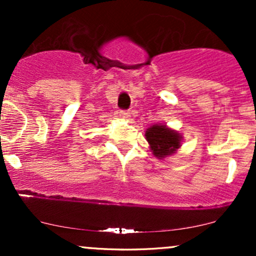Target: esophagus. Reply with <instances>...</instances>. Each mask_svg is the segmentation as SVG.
Segmentation results:
<instances>
[{
	"mask_svg": "<svg viewBox=\"0 0 256 256\" xmlns=\"http://www.w3.org/2000/svg\"><path fill=\"white\" fill-rule=\"evenodd\" d=\"M120 116L124 119H128L131 116V113L128 110H120Z\"/></svg>",
	"mask_w": 256,
	"mask_h": 256,
	"instance_id": "esophagus-1",
	"label": "esophagus"
}]
</instances>
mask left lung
<instances>
[{
  "mask_svg": "<svg viewBox=\"0 0 256 256\" xmlns=\"http://www.w3.org/2000/svg\"><path fill=\"white\" fill-rule=\"evenodd\" d=\"M146 137L150 144L152 154L158 158L171 155L180 146V134L167 128L165 125H152L146 130Z\"/></svg>",
  "mask_w": 256,
  "mask_h": 256,
  "instance_id": "obj_1",
  "label": "left lung"
}]
</instances>
